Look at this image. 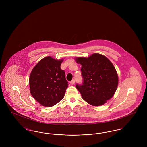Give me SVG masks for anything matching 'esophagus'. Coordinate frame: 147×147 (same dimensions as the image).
Listing matches in <instances>:
<instances>
[{"instance_id":"34e87169","label":"esophagus","mask_w":147,"mask_h":147,"mask_svg":"<svg viewBox=\"0 0 147 147\" xmlns=\"http://www.w3.org/2000/svg\"><path fill=\"white\" fill-rule=\"evenodd\" d=\"M75 83V80L74 79V80H72L70 82V84H72V85H74Z\"/></svg>"}]
</instances>
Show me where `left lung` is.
Wrapping results in <instances>:
<instances>
[{
    "instance_id": "1",
    "label": "left lung",
    "mask_w": 147,
    "mask_h": 147,
    "mask_svg": "<svg viewBox=\"0 0 147 147\" xmlns=\"http://www.w3.org/2000/svg\"><path fill=\"white\" fill-rule=\"evenodd\" d=\"M76 62L82 65L83 83L76 84L85 101L90 105H104L113 97L118 85L117 72L105 56L95 53L88 58L77 57Z\"/></svg>"
}]
</instances>
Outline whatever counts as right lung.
Wrapping results in <instances>:
<instances>
[{
	"label": "right lung",
	"mask_w": 147,
	"mask_h": 147,
	"mask_svg": "<svg viewBox=\"0 0 147 147\" xmlns=\"http://www.w3.org/2000/svg\"><path fill=\"white\" fill-rule=\"evenodd\" d=\"M63 59L46 57L33 68L29 77L30 92L41 105L51 107L64 97L68 86L65 72L61 69Z\"/></svg>",
	"instance_id": "obj_1"
}]
</instances>
